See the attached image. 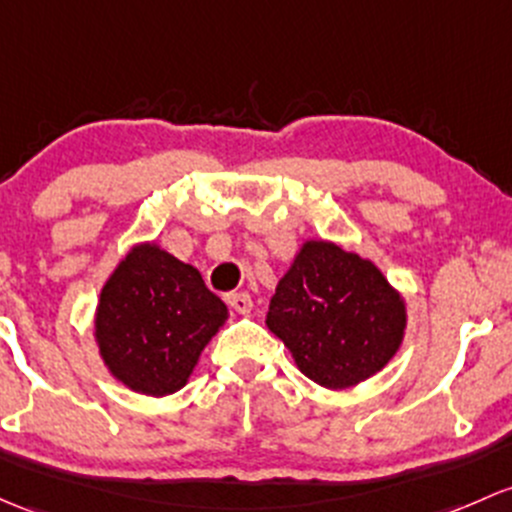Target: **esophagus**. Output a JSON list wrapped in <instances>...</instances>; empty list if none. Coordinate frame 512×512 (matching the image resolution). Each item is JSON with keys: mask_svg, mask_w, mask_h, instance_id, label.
I'll return each instance as SVG.
<instances>
[{"mask_svg": "<svg viewBox=\"0 0 512 512\" xmlns=\"http://www.w3.org/2000/svg\"><path fill=\"white\" fill-rule=\"evenodd\" d=\"M225 301H228L230 309L238 311V314H247V311L252 309L250 294H245V292H233V294H228V297H225Z\"/></svg>", "mask_w": 512, "mask_h": 512, "instance_id": "1", "label": "esophagus"}]
</instances>
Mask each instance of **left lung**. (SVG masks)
<instances>
[{"mask_svg": "<svg viewBox=\"0 0 512 512\" xmlns=\"http://www.w3.org/2000/svg\"><path fill=\"white\" fill-rule=\"evenodd\" d=\"M405 304L373 262L309 240L270 301L267 326L309 380L328 390L385 368L405 333Z\"/></svg>", "mask_w": 512, "mask_h": 512, "instance_id": "1", "label": "left lung"}]
</instances>
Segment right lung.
I'll use <instances>...</instances> for the list:
<instances>
[{
  "instance_id": "right-lung-1",
  "label": "right lung",
  "mask_w": 512,
  "mask_h": 512,
  "mask_svg": "<svg viewBox=\"0 0 512 512\" xmlns=\"http://www.w3.org/2000/svg\"><path fill=\"white\" fill-rule=\"evenodd\" d=\"M228 309L203 282L157 245H139L102 287L95 338L110 373L134 392L181 390Z\"/></svg>"
}]
</instances>
